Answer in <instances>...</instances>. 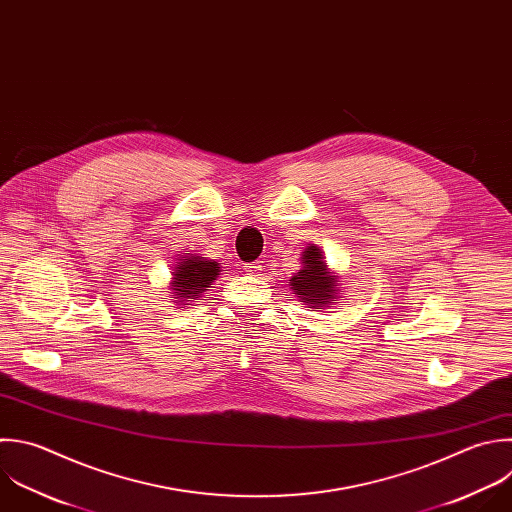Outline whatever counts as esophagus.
Segmentation results:
<instances>
[{
	"mask_svg": "<svg viewBox=\"0 0 512 512\" xmlns=\"http://www.w3.org/2000/svg\"><path fill=\"white\" fill-rule=\"evenodd\" d=\"M244 270H246L248 274H252V276H258V274L262 272V264H260V262H250V264L244 266Z\"/></svg>",
	"mask_w": 512,
	"mask_h": 512,
	"instance_id": "1",
	"label": "esophagus"
}]
</instances>
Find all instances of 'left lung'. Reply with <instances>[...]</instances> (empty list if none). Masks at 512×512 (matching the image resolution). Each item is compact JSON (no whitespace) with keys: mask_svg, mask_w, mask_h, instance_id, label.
Masks as SVG:
<instances>
[{"mask_svg":"<svg viewBox=\"0 0 512 512\" xmlns=\"http://www.w3.org/2000/svg\"><path fill=\"white\" fill-rule=\"evenodd\" d=\"M290 286L294 294L310 308L328 304L336 294V278L330 276L326 264L322 260V252L318 246H308L304 250V268L292 276Z\"/></svg>","mask_w":512,"mask_h":512,"instance_id":"left-lung-1","label":"left lung"}]
</instances>
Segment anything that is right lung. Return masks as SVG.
I'll return each mask as SVG.
<instances>
[{
	"label": "right lung",
	"instance_id": "1",
	"mask_svg": "<svg viewBox=\"0 0 512 512\" xmlns=\"http://www.w3.org/2000/svg\"><path fill=\"white\" fill-rule=\"evenodd\" d=\"M220 266L210 260H202L200 256H184V262H178L172 282L174 296L188 300L198 298L210 284L216 280Z\"/></svg>",
	"mask_w": 512,
	"mask_h": 512
}]
</instances>
